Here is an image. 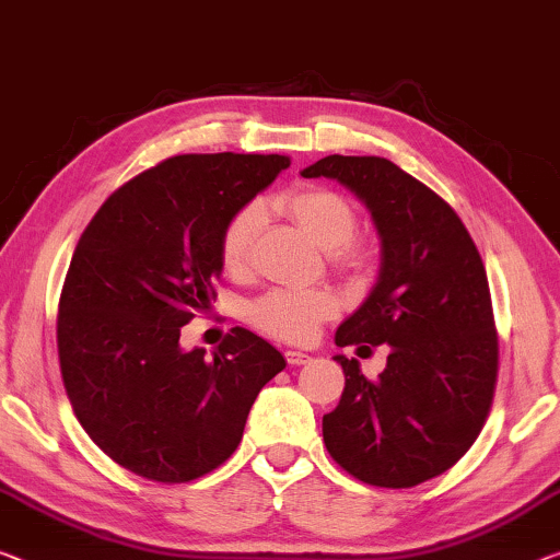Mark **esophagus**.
<instances>
[{
	"instance_id": "1",
	"label": "esophagus",
	"mask_w": 560,
	"mask_h": 560,
	"mask_svg": "<svg viewBox=\"0 0 560 560\" xmlns=\"http://www.w3.org/2000/svg\"><path fill=\"white\" fill-rule=\"evenodd\" d=\"M285 360L290 365H305V363H310V355L307 352H303V350H288L285 352Z\"/></svg>"
}]
</instances>
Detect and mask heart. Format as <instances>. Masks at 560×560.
Instances as JSON below:
<instances>
[{
  "instance_id": "b5f03b06",
  "label": "heart",
  "mask_w": 560,
  "mask_h": 560,
  "mask_svg": "<svg viewBox=\"0 0 560 560\" xmlns=\"http://www.w3.org/2000/svg\"><path fill=\"white\" fill-rule=\"evenodd\" d=\"M278 208L288 212L317 245L328 250L332 268L360 272L373 260V250L355 235L358 210L348 197L328 187H300L282 195ZM262 212L257 205H245L225 222L220 235V262L225 272L243 275L253 262V247L260 230ZM338 303L328 290L275 288L260 295L247 310L250 323L272 338L303 342L315 328L335 315Z\"/></svg>"
}]
</instances>
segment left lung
Returning a JSON list of instances; mask_svg holds the SVG:
<instances>
[{
  "label": "left lung",
  "instance_id": "obj_1",
  "mask_svg": "<svg viewBox=\"0 0 560 560\" xmlns=\"http://www.w3.org/2000/svg\"><path fill=\"white\" fill-rule=\"evenodd\" d=\"M303 177L350 187L383 240L373 292L335 332V346H383L375 381L355 358L323 441L342 470L368 486L412 488L458 463L486 425L498 377V332L488 275L448 202L385 158L328 154Z\"/></svg>",
  "mask_w": 560,
  "mask_h": 560
}]
</instances>
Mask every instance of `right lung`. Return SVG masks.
I'll return each instance as SVG.
<instances>
[{"label": "right lung", "instance_id": "right-lung-1", "mask_svg": "<svg viewBox=\"0 0 560 560\" xmlns=\"http://www.w3.org/2000/svg\"><path fill=\"white\" fill-rule=\"evenodd\" d=\"M290 165L282 154H177L112 192L84 228L57 313L67 398L117 466L190 483L243 441L247 412L285 368L268 340L232 328L179 348V328L218 298L220 235Z\"/></svg>", "mask_w": 560, "mask_h": 560}]
</instances>
